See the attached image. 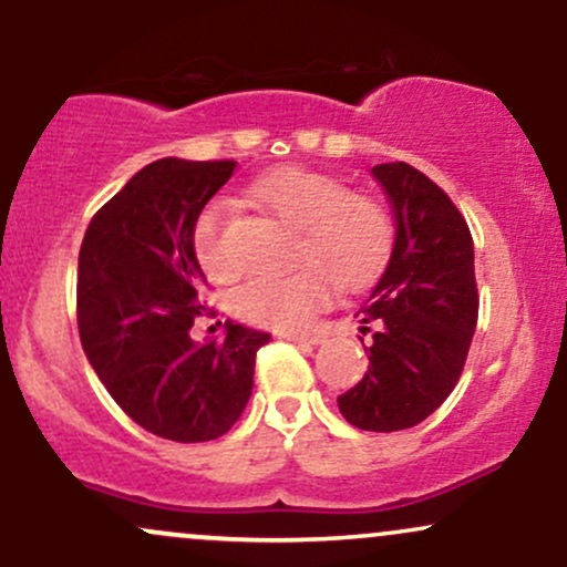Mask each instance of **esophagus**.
<instances>
[{"label":"esophagus","instance_id":"1","mask_svg":"<svg viewBox=\"0 0 567 567\" xmlns=\"http://www.w3.org/2000/svg\"><path fill=\"white\" fill-rule=\"evenodd\" d=\"M285 338V341H292V343H320L322 336L320 333H279Z\"/></svg>","mask_w":567,"mask_h":567}]
</instances>
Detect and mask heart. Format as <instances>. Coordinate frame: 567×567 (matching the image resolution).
<instances>
[{
  "mask_svg": "<svg viewBox=\"0 0 567 567\" xmlns=\"http://www.w3.org/2000/svg\"><path fill=\"white\" fill-rule=\"evenodd\" d=\"M252 199L296 229L292 269L247 279L231 296V311L256 328L292 333L341 288H362L386 266L394 245L392 216L379 199L347 192L343 181L306 167H282L250 186ZM226 202H207L194 218V256L210 279H229L234 258L226 247Z\"/></svg>",
  "mask_w": 567,
  "mask_h": 567,
  "instance_id": "heart-1",
  "label": "heart"
}]
</instances>
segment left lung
Masks as SVG:
<instances>
[{
    "label": "left lung",
    "mask_w": 567,
    "mask_h": 567,
    "mask_svg": "<svg viewBox=\"0 0 567 567\" xmlns=\"http://www.w3.org/2000/svg\"><path fill=\"white\" fill-rule=\"evenodd\" d=\"M394 207L396 237L379 285L357 311L373 336L368 373L338 396L365 432H400L432 415L461 379L477 328L470 226L442 188L408 162L375 165Z\"/></svg>",
    "instance_id": "obj_1"
}]
</instances>
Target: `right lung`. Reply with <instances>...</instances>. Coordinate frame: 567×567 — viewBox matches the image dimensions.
Wrapping results in <instances>:
<instances>
[{
  "mask_svg": "<svg viewBox=\"0 0 567 567\" xmlns=\"http://www.w3.org/2000/svg\"><path fill=\"white\" fill-rule=\"evenodd\" d=\"M237 162L159 159L90 220L76 271V324L90 365L135 424L173 442L218 440L252 392L269 333L226 322L224 341L194 343L205 275L192 226Z\"/></svg>",
  "mask_w": 567,
  "mask_h": 567,
  "instance_id": "add662e5",
  "label": "right lung"
}]
</instances>
